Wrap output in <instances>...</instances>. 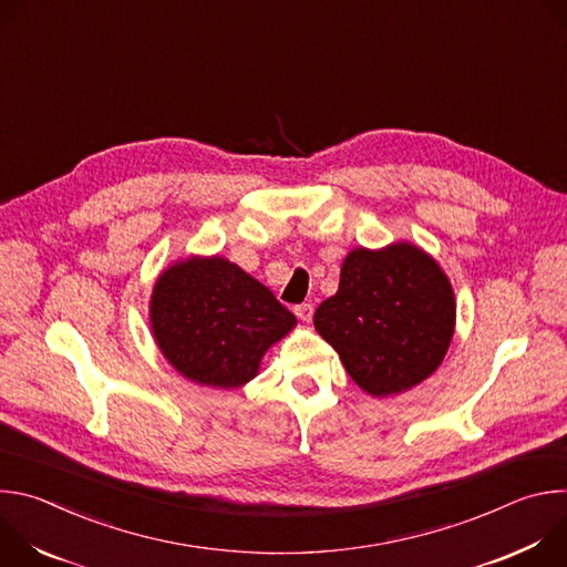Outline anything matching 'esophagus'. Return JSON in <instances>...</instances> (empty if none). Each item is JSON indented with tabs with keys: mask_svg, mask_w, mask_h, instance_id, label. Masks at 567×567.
Returning <instances> with one entry per match:
<instances>
[{
	"mask_svg": "<svg viewBox=\"0 0 567 567\" xmlns=\"http://www.w3.org/2000/svg\"><path fill=\"white\" fill-rule=\"evenodd\" d=\"M296 316L302 320V322H309L311 316H313V305L311 302H302L296 307Z\"/></svg>",
	"mask_w": 567,
	"mask_h": 567,
	"instance_id": "obj_1",
	"label": "esophagus"
}]
</instances>
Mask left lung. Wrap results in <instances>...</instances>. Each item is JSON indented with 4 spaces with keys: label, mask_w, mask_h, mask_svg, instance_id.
Masks as SVG:
<instances>
[{
    "label": "left lung",
    "mask_w": 567,
    "mask_h": 567,
    "mask_svg": "<svg viewBox=\"0 0 567 567\" xmlns=\"http://www.w3.org/2000/svg\"><path fill=\"white\" fill-rule=\"evenodd\" d=\"M455 293L440 262L413 241L352 249L339 291L322 300L313 328L352 381L383 399L420 385L444 361L455 332Z\"/></svg>",
    "instance_id": "1"
}]
</instances>
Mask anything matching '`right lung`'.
Returning <instances> with one entry per match:
<instances>
[{
    "mask_svg": "<svg viewBox=\"0 0 567 567\" xmlns=\"http://www.w3.org/2000/svg\"><path fill=\"white\" fill-rule=\"evenodd\" d=\"M150 330L166 361L188 381L239 388L296 326V316L245 269L221 256L175 260L154 280Z\"/></svg>",
    "mask_w": 567,
    "mask_h": 567,
    "instance_id": "add662e5",
    "label": "right lung"
}]
</instances>
